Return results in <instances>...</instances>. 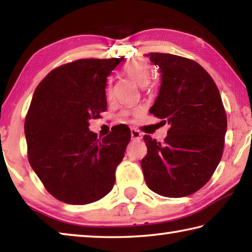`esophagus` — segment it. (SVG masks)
I'll use <instances>...</instances> for the list:
<instances>
[{
  "label": "esophagus",
  "instance_id": "1",
  "mask_svg": "<svg viewBox=\"0 0 252 252\" xmlns=\"http://www.w3.org/2000/svg\"><path fill=\"white\" fill-rule=\"evenodd\" d=\"M131 138L133 140L142 139V133L139 130L133 129V127H132V129H131Z\"/></svg>",
  "mask_w": 252,
  "mask_h": 252
}]
</instances>
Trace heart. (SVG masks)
<instances>
[{"mask_svg":"<svg viewBox=\"0 0 252 252\" xmlns=\"http://www.w3.org/2000/svg\"><path fill=\"white\" fill-rule=\"evenodd\" d=\"M125 71L135 83H138L140 85V87H144V85H147L149 80H150L151 70H150V65H149V63L146 61V60H142V59L133 60V61L129 62L125 66ZM106 91H108V93L110 94L111 87H109ZM123 114H125V116H127L129 112L126 111Z\"/></svg>","mask_w":252,"mask_h":252,"instance_id":"b5f03b06","label":"heart"}]
</instances>
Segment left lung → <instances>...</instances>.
<instances>
[{"mask_svg": "<svg viewBox=\"0 0 252 252\" xmlns=\"http://www.w3.org/2000/svg\"><path fill=\"white\" fill-rule=\"evenodd\" d=\"M161 72L159 94L150 113L169 123L163 143L144 135L141 161L149 189L163 197L197 192L210 180L223 152L227 114L210 74L193 60L149 53Z\"/></svg>", "mask_w": 252, "mask_h": 252, "instance_id": "8db88e82", "label": "left lung"}]
</instances>
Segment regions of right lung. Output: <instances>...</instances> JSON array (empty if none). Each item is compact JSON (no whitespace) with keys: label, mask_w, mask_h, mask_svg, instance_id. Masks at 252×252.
Instances as JSON below:
<instances>
[{"label":"right lung","mask_w":252,"mask_h":252,"mask_svg":"<svg viewBox=\"0 0 252 252\" xmlns=\"http://www.w3.org/2000/svg\"><path fill=\"white\" fill-rule=\"evenodd\" d=\"M123 58L81 59L55 67L37 85L25 117L28 157L55 199L97 201L112 190L131 132L116 127L103 139L89 120L106 110V78Z\"/></svg>","instance_id":"1"}]
</instances>
